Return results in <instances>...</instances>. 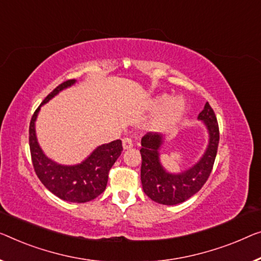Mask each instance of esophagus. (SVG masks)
Masks as SVG:
<instances>
[{"mask_svg": "<svg viewBox=\"0 0 261 261\" xmlns=\"http://www.w3.org/2000/svg\"><path fill=\"white\" fill-rule=\"evenodd\" d=\"M131 147H134V143H132V141L130 138H124L123 139V149L124 150H129L131 149Z\"/></svg>", "mask_w": 261, "mask_h": 261, "instance_id": "esophagus-1", "label": "esophagus"}]
</instances>
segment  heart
Returning a JSON list of instances; mask_svg holds the SVG:
<instances>
[{
    "label": "heart",
    "mask_w": 261,
    "mask_h": 261,
    "mask_svg": "<svg viewBox=\"0 0 261 261\" xmlns=\"http://www.w3.org/2000/svg\"><path fill=\"white\" fill-rule=\"evenodd\" d=\"M150 107L152 110L157 111L151 122L152 130L165 131L176 125L182 118L186 111V100L181 96L170 99L168 95H161L155 97Z\"/></svg>",
    "instance_id": "1"
}]
</instances>
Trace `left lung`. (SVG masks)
<instances>
[{
  "mask_svg": "<svg viewBox=\"0 0 261 261\" xmlns=\"http://www.w3.org/2000/svg\"><path fill=\"white\" fill-rule=\"evenodd\" d=\"M198 120H201L207 131V145L201 157L180 172H170L161 162V150L168 136L149 132L142 138V185L146 196L155 203L180 204L199 191L210 177L219 143V127L215 112L207 102L198 115Z\"/></svg>",
  "mask_w": 261,
  "mask_h": 261,
  "instance_id": "left-lung-1",
  "label": "left lung"
}]
</instances>
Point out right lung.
Listing matches in <instances>:
<instances>
[{
	"label": "right lung",
	"instance_id": "obj_1",
	"mask_svg": "<svg viewBox=\"0 0 261 261\" xmlns=\"http://www.w3.org/2000/svg\"><path fill=\"white\" fill-rule=\"evenodd\" d=\"M70 80L50 92L33 116L29 126V145L33 165L37 177L46 189L62 200L70 203H87L104 192L108 184V173L122 153V141L117 139L96 147L84 161L77 164L64 165L49 158L38 143L36 120L42 106H44L73 84Z\"/></svg>",
	"mask_w": 261,
	"mask_h": 261
}]
</instances>
